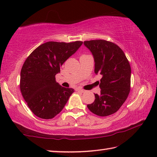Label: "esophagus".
Here are the masks:
<instances>
[{
  "label": "esophagus",
  "instance_id": "esophagus-1",
  "mask_svg": "<svg viewBox=\"0 0 157 157\" xmlns=\"http://www.w3.org/2000/svg\"><path fill=\"white\" fill-rule=\"evenodd\" d=\"M76 91H79V92H81V93H84V92H85V90H83V89L80 88H76Z\"/></svg>",
  "mask_w": 157,
  "mask_h": 157
}]
</instances>
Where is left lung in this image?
<instances>
[{"mask_svg": "<svg viewBox=\"0 0 157 157\" xmlns=\"http://www.w3.org/2000/svg\"><path fill=\"white\" fill-rule=\"evenodd\" d=\"M92 52L95 73L102 76L100 94H95V101L87 107L100 117L114 114L128 96L131 90V69L124 52L115 43L105 40L84 41Z\"/></svg>", "mask_w": 157, "mask_h": 157, "instance_id": "1", "label": "left lung"}]
</instances>
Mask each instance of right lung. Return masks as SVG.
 Listing matches in <instances>:
<instances>
[{
    "label": "right lung",
    "mask_w": 157,
    "mask_h": 157,
    "mask_svg": "<svg viewBox=\"0 0 157 157\" xmlns=\"http://www.w3.org/2000/svg\"><path fill=\"white\" fill-rule=\"evenodd\" d=\"M82 41H49L40 45L25 60L20 74V90L31 112L44 119L54 118L74 92L55 81L64 62L75 53Z\"/></svg>",
    "instance_id": "add662e5"
}]
</instances>
